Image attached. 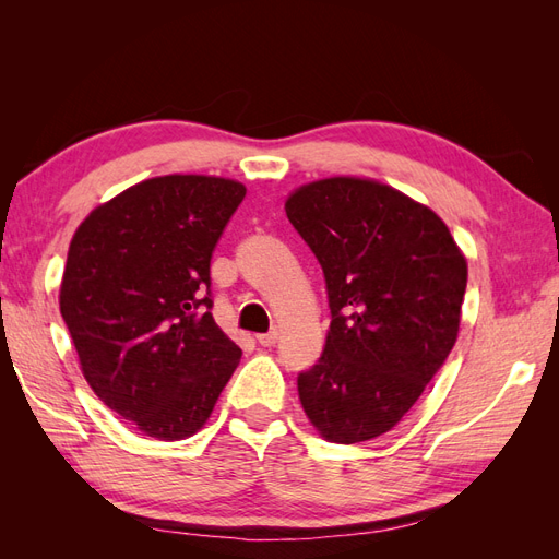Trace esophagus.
Segmentation results:
<instances>
[{"instance_id":"esophagus-1","label":"esophagus","mask_w":559,"mask_h":559,"mask_svg":"<svg viewBox=\"0 0 559 559\" xmlns=\"http://www.w3.org/2000/svg\"><path fill=\"white\" fill-rule=\"evenodd\" d=\"M277 335H280L277 329H273V331H267L263 335H257V341H259L261 347H273L277 343Z\"/></svg>"}]
</instances>
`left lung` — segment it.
Wrapping results in <instances>:
<instances>
[{
    "instance_id": "obj_1",
    "label": "left lung",
    "mask_w": 559,
    "mask_h": 559,
    "mask_svg": "<svg viewBox=\"0 0 559 559\" xmlns=\"http://www.w3.org/2000/svg\"><path fill=\"white\" fill-rule=\"evenodd\" d=\"M326 277L331 326L298 376L312 427L331 443L394 429L456 343L468 267L443 218L382 181L329 177L284 202Z\"/></svg>"
}]
</instances>
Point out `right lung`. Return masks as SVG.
<instances>
[{
  "mask_svg": "<svg viewBox=\"0 0 559 559\" xmlns=\"http://www.w3.org/2000/svg\"><path fill=\"white\" fill-rule=\"evenodd\" d=\"M245 183L144 179L97 205L67 251L60 314L105 405L156 441L210 419L242 349L210 308V261Z\"/></svg>",
  "mask_w": 559,
  "mask_h": 559,
  "instance_id": "add662e5",
  "label": "right lung"
}]
</instances>
